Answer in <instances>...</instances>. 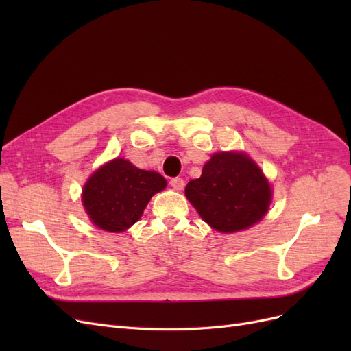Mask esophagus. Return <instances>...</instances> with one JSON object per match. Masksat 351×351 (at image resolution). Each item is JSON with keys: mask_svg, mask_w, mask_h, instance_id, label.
<instances>
[{"mask_svg": "<svg viewBox=\"0 0 351 351\" xmlns=\"http://www.w3.org/2000/svg\"><path fill=\"white\" fill-rule=\"evenodd\" d=\"M169 184H171L173 189L176 190H183L184 189V180L180 178V177H174L169 180Z\"/></svg>", "mask_w": 351, "mask_h": 351, "instance_id": "obj_1", "label": "esophagus"}]
</instances>
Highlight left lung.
Returning <instances> with one entry per match:
<instances>
[{
    "label": "left lung",
    "instance_id": "left-lung-1",
    "mask_svg": "<svg viewBox=\"0 0 351 351\" xmlns=\"http://www.w3.org/2000/svg\"><path fill=\"white\" fill-rule=\"evenodd\" d=\"M186 197L212 228L236 232L267 214L271 187L246 154L218 152L204 165L202 176L187 183Z\"/></svg>",
    "mask_w": 351,
    "mask_h": 351
}]
</instances>
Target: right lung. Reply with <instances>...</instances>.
I'll list each match as a JSON object with an SVG mask.
<instances>
[{"mask_svg": "<svg viewBox=\"0 0 351 351\" xmlns=\"http://www.w3.org/2000/svg\"><path fill=\"white\" fill-rule=\"evenodd\" d=\"M167 186L155 171H145L123 158L105 164L83 187V205L101 230L120 232L139 219L151 197Z\"/></svg>", "mask_w": 351, "mask_h": 351, "instance_id": "add662e5", "label": "right lung"}]
</instances>
